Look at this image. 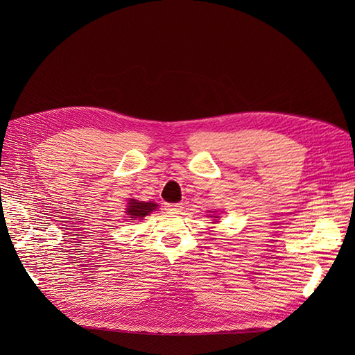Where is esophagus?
<instances>
[{"mask_svg":"<svg viewBox=\"0 0 355 355\" xmlns=\"http://www.w3.org/2000/svg\"><path fill=\"white\" fill-rule=\"evenodd\" d=\"M165 210L170 213H180L182 210V204L175 202V204H165Z\"/></svg>","mask_w":355,"mask_h":355,"instance_id":"34e87169","label":"esophagus"}]
</instances>
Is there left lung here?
<instances>
[{"mask_svg": "<svg viewBox=\"0 0 355 355\" xmlns=\"http://www.w3.org/2000/svg\"><path fill=\"white\" fill-rule=\"evenodd\" d=\"M214 217H216V218H217V216H214Z\"/></svg>", "mask_w": 355, "mask_h": 355, "instance_id": "obj_1", "label": "left lung"}]
</instances>
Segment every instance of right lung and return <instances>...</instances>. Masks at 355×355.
I'll use <instances>...</instances> for the list:
<instances>
[{
  "label": "right lung",
  "instance_id": "right-lung-1",
  "mask_svg": "<svg viewBox=\"0 0 355 355\" xmlns=\"http://www.w3.org/2000/svg\"><path fill=\"white\" fill-rule=\"evenodd\" d=\"M158 209L157 202H151V201H138L130 198L125 213L128 214V217L130 220H142L145 216L151 214L154 210Z\"/></svg>",
  "mask_w": 355,
  "mask_h": 355
}]
</instances>
